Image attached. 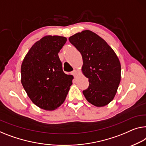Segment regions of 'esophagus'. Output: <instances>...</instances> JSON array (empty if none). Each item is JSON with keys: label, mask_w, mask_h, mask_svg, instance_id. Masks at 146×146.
<instances>
[{"label": "esophagus", "mask_w": 146, "mask_h": 146, "mask_svg": "<svg viewBox=\"0 0 146 146\" xmlns=\"http://www.w3.org/2000/svg\"><path fill=\"white\" fill-rule=\"evenodd\" d=\"M77 73H78V71L77 70H74L72 72V75L74 76V77H76L77 75Z\"/></svg>", "instance_id": "1"}]
</instances>
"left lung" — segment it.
Returning a JSON list of instances; mask_svg holds the SVG:
<instances>
[{
  "instance_id": "1",
  "label": "left lung",
  "mask_w": 146,
  "mask_h": 146,
  "mask_svg": "<svg viewBox=\"0 0 146 146\" xmlns=\"http://www.w3.org/2000/svg\"><path fill=\"white\" fill-rule=\"evenodd\" d=\"M82 55V71L88 79L82 93L89 103L103 107L113 100L121 81V64L113 50L95 33L85 30L69 38Z\"/></svg>"
}]
</instances>
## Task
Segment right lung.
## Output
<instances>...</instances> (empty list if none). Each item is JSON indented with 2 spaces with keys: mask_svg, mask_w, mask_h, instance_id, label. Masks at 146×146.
<instances>
[{
  "mask_svg": "<svg viewBox=\"0 0 146 146\" xmlns=\"http://www.w3.org/2000/svg\"><path fill=\"white\" fill-rule=\"evenodd\" d=\"M67 38L47 35L32 46L21 66V84L33 103L54 110L64 103L73 76L63 71L58 53Z\"/></svg>",
  "mask_w": 146,
  "mask_h": 146,
  "instance_id": "right-lung-1",
  "label": "right lung"
}]
</instances>
